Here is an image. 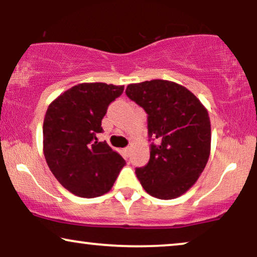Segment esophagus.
Segmentation results:
<instances>
[{"label":"esophagus","instance_id":"esophagus-1","mask_svg":"<svg viewBox=\"0 0 257 257\" xmlns=\"http://www.w3.org/2000/svg\"><path fill=\"white\" fill-rule=\"evenodd\" d=\"M130 151H131V147H125V149H124V153H125V156L126 157H128L130 156Z\"/></svg>","mask_w":257,"mask_h":257}]
</instances>
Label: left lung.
<instances>
[{"label": "left lung", "mask_w": 257, "mask_h": 257, "mask_svg": "<svg viewBox=\"0 0 257 257\" xmlns=\"http://www.w3.org/2000/svg\"><path fill=\"white\" fill-rule=\"evenodd\" d=\"M126 94L149 114L150 140L157 139L149 164L136 170L137 178L154 198H178L195 184L208 161V111L188 89L170 80L130 84Z\"/></svg>", "instance_id": "left-lung-1"}]
</instances>
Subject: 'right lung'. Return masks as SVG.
Here are the masks:
<instances>
[{
	"label": "right lung",
	"instance_id": "add662e5",
	"mask_svg": "<svg viewBox=\"0 0 257 257\" xmlns=\"http://www.w3.org/2000/svg\"><path fill=\"white\" fill-rule=\"evenodd\" d=\"M124 91L122 85L82 83L49 105L43 122V153L63 187L80 198L107 193L125 166L120 154L98 142L107 106Z\"/></svg>",
	"mask_w": 257,
	"mask_h": 257
}]
</instances>
